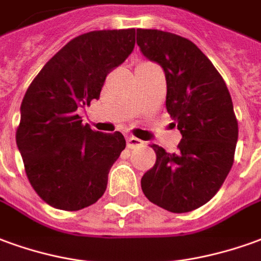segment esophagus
Returning a JSON list of instances; mask_svg holds the SVG:
<instances>
[{
  "instance_id": "esophagus-1",
  "label": "esophagus",
  "mask_w": 261,
  "mask_h": 261,
  "mask_svg": "<svg viewBox=\"0 0 261 261\" xmlns=\"http://www.w3.org/2000/svg\"><path fill=\"white\" fill-rule=\"evenodd\" d=\"M143 141L140 138H137L134 136H128L127 137V147L128 148H136V147H141L143 145Z\"/></svg>"
}]
</instances>
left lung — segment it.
Wrapping results in <instances>:
<instances>
[{
  "mask_svg": "<svg viewBox=\"0 0 261 261\" xmlns=\"http://www.w3.org/2000/svg\"><path fill=\"white\" fill-rule=\"evenodd\" d=\"M137 45L164 69L167 110L182 134L175 152L151 145L156 161L141 188L162 209L191 212L212 199L232 168L239 136L232 97L212 62L187 38L137 29Z\"/></svg>",
  "mask_w": 261,
  "mask_h": 261,
  "instance_id": "8db88e82",
  "label": "left lung"
}]
</instances>
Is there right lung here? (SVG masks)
Masks as SVG:
<instances>
[{"label":"right lung","instance_id":"1","mask_svg":"<svg viewBox=\"0 0 261 261\" xmlns=\"http://www.w3.org/2000/svg\"><path fill=\"white\" fill-rule=\"evenodd\" d=\"M134 45V28L76 36L46 62L25 93L16 145L31 185L50 206L79 211L105 194L109 171L125 148L124 136L93 131L77 112L99 99L107 73Z\"/></svg>","mask_w":261,"mask_h":261}]
</instances>
